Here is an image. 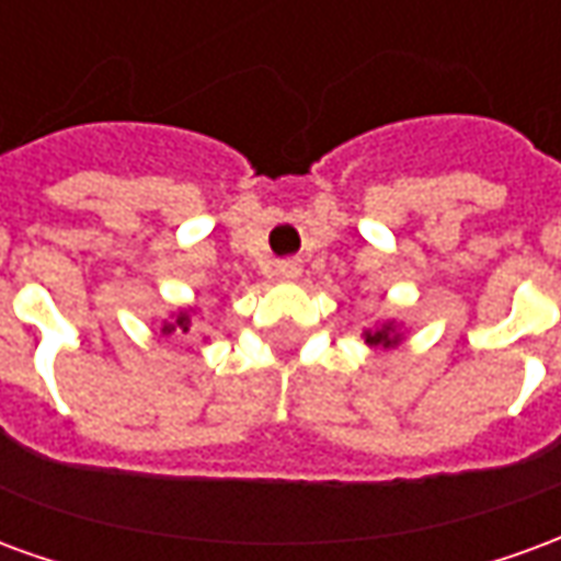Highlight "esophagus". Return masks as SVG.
<instances>
[{
  "mask_svg": "<svg viewBox=\"0 0 561 561\" xmlns=\"http://www.w3.org/2000/svg\"><path fill=\"white\" fill-rule=\"evenodd\" d=\"M274 274H277L280 280H296V277L301 274V268H299V262L284 260V262H277V265H274Z\"/></svg>",
  "mask_w": 561,
  "mask_h": 561,
  "instance_id": "1",
  "label": "esophagus"
}]
</instances>
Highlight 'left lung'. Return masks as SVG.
Returning a JSON list of instances; mask_svg holds the SVG:
<instances>
[{"label": "left lung", "mask_w": 561, "mask_h": 561, "mask_svg": "<svg viewBox=\"0 0 561 561\" xmlns=\"http://www.w3.org/2000/svg\"><path fill=\"white\" fill-rule=\"evenodd\" d=\"M401 341L399 329H396V323H383L380 329H368L365 332V344L368 347H396Z\"/></svg>", "instance_id": "left-lung-1"}]
</instances>
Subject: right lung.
<instances>
[{
  "mask_svg": "<svg viewBox=\"0 0 561 561\" xmlns=\"http://www.w3.org/2000/svg\"><path fill=\"white\" fill-rule=\"evenodd\" d=\"M193 329V311H178L162 323V335H186Z\"/></svg>",
  "mask_w": 561,
  "mask_h": 561,
  "instance_id": "obj_1",
  "label": "right lung"
}]
</instances>
